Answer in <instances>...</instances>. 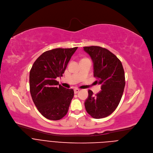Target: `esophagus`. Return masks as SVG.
Returning a JSON list of instances; mask_svg holds the SVG:
<instances>
[{
	"mask_svg": "<svg viewBox=\"0 0 153 153\" xmlns=\"http://www.w3.org/2000/svg\"><path fill=\"white\" fill-rule=\"evenodd\" d=\"M74 93H75V94H77V93L80 91V90L78 89V88H76V89L74 90Z\"/></svg>",
	"mask_w": 153,
	"mask_h": 153,
	"instance_id": "obj_1",
	"label": "esophagus"
}]
</instances>
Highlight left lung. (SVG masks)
I'll return each instance as SVG.
<instances>
[{
  "label": "left lung",
  "instance_id": "left-lung-1",
  "mask_svg": "<svg viewBox=\"0 0 153 153\" xmlns=\"http://www.w3.org/2000/svg\"><path fill=\"white\" fill-rule=\"evenodd\" d=\"M93 62L94 76L101 85V91L94 96L88 90L85 107L92 117L101 119L112 114L121 100L125 85L124 70L120 60L106 48L91 46L83 47Z\"/></svg>",
  "mask_w": 153,
  "mask_h": 153
}]
</instances>
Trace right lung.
Here are the masks:
<instances>
[{
  "mask_svg": "<svg viewBox=\"0 0 153 153\" xmlns=\"http://www.w3.org/2000/svg\"><path fill=\"white\" fill-rule=\"evenodd\" d=\"M77 49L56 48L45 51L36 59L30 70L32 99L38 111L49 120H60L68 113L74 90L59 85L56 79L63 76Z\"/></svg>",
  "mask_w": 153,
  "mask_h": 153,
  "instance_id": "1",
  "label": "right lung"
}]
</instances>
